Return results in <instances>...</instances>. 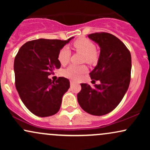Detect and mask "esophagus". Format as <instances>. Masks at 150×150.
I'll return each mask as SVG.
<instances>
[{
	"mask_svg": "<svg viewBox=\"0 0 150 150\" xmlns=\"http://www.w3.org/2000/svg\"><path fill=\"white\" fill-rule=\"evenodd\" d=\"M75 83H76V82H75V81L70 80V85H74V84H75Z\"/></svg>",
	"mask_w": 150,
	"mask_h": 150,
	"instance_id": "1",
	"label": "esophagus"
}]
</instances>
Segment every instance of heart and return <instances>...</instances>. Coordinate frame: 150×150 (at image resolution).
Segmentation results:
<instances>
[{
  "instance_id": "heart-1",
  "label": "heart",
  "mask_w": 150,
  "mask_h": 150,
  "mask_svg": "<svg viewBox=\"0 0 150 150\" xmlns=\"http://www.w3.org/2000/svg\"><path fill=\"white\" fill-rule=\"evenodd\" d=\"M73 47L75 51L83 53L82 61L89 64H94L98 61L99 53L95 49V45L92 41L86 38H80L73 43ZM70 51L68 47H63L60 50L58 55V61L61 65H65L68 63L70 58ZM87 71V67L85 65H70L63 71V75L68 78L77 80L81 75Z\"/></svg>"
}]
</instances>
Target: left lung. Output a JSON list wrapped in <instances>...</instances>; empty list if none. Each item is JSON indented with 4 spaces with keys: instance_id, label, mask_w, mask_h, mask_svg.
<instances>
[{
    "instance_id": "left-lung-1",
    "label": "left lung",
    "mask_w": 150,
    "mask_h": 150,
    "mask_svg": "<svg viewBox=\"0 0 150 150\" xmlns=\"http://www.w3.org/2000/svg\"><path fill=\"white\" fill-rule=\"evenodd\" d=\"M88 37L100 47L98 63L89 75L92 80H99L101 83L94 87L87 83L81 84L77 101L87 113L103 116L119 104L128 90L131 55L125 44L113 34L96 32L89 34Z\"/></svg>"
}]
</instances>
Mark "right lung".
<instances>
[{
  "label": "right lung",
  "instance_id": "right-lung-1",
  "mask_svg": "<svg viewBox=\"0 0 150 150\" xmlns=\"http://www.w3.org/2000/svg\"><path fill=\"white\" fill-rule=\"evenodd\" d=\"M71 39L30 41L21 46L15 56V87L26 107L36 116H53L61 108L70 81L59 77L54 82L48 76L61 68L58 53Z\"/></svg>",
  "mask_w": 150,
  "mask_h": 150
}]
</instances>
